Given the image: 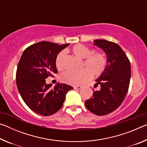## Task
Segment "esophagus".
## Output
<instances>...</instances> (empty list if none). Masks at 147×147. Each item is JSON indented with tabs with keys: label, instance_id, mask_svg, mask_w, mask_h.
Here are the masks:
<instances>
[{
	"label": "esophagus",
	"instance_id": "34e87169",
	"mask_svg": "<svg viewBox=\"0 0 147 147\" xmlns=\"http://www.w3.org/2000/svg\"><path fill=\"white\" fill-rule=\"evenodd\" d=\"M74 89H80L82 88V86H74L73 87Z\"/></svg>",
	"mask_w": 147,
	"mask_h": 147
}]
</instances>
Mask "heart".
Wrapping results in <instances>:
<instances>
[{"instance_id":"obj_1","label":"heart","mask_w":147,"mask_h":147,"mask_svg":"<svg viewBox=\"0 0 147 147\" xmlns=\"http://www.w3.org/2000/svg\"><path fill=\"white\" fill-rule=\"evenodd\" d=\"M71 51L78 58L84 59L83 67L85 69L75 73L66 72L61 74L60 79L63 82L72 86H78L89 80L91 74L93 76H98L105 70L107 61L103 54L94 53L93 50L82 44L74 45ZM64 56L65 53L61 51L56 57L55 65L59 71L63 70L64 68Z\"/></svg>"}]
</instances>
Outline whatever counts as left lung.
<instances>
[{
	"mask_svg": "<svg viewBox=\"0 0 147 147\" xmlns=\"http://www.w3.org/2000/svg\"><path fill=\"white\" fill-rule=\"evenodd\" d=\"M94 45L102 49L107 58L104 71L96 80L93 96L85 102L86 107L97 115H104L115 111L127 94L131 76L130 62L121 47L104 39L94 40Z\"/></svg>",
	"mask_w": 147,
	"mask_h": 147,
	"instance_id": "8db88e82",
	"label": "left lung"
}]
</instances>
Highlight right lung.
Listing matches in <instances>:
<instances>
[{"mask_svg": "<svg viewBox=\"0 0 147 147\" xmlns=\"http://www.w3.org/2000/svg\"><path fill=\"white\" fill-rule=\"evenodd\" d=\"M69 45L41 41L28 47L22 54L17 69V86L24 102L35 113L43 116L55 113L63 106L67 93L73 89L59 83L51 88V84L45 82L58 72L57 54Z\"/></svg>", "mask_w": 147, "mask_h": 147, "instance_id": "obj_1", "label": "right lung"}]
</instances>
